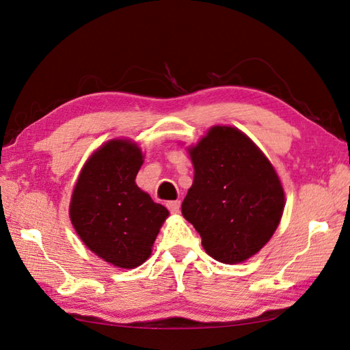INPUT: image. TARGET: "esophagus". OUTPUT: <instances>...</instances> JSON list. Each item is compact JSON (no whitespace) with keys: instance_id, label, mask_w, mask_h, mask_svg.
<instances>
[{"instance_id":"obj_1","label":"esophagus","mask_w":350,"mask_h":350,"mask_svg":"<svg viewBox=\"0 0 350 350\" xmlns=\"http://www.w3.org/2000/svg\"><path fill=\"white\" fill-rule=\"evenodd\" d=\"M166 206H167V210H169L170 213H178V211H180L181 202H180V201H169V202L166 204Z\"/></svg>"}]
</instances>
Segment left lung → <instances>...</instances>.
Listing matches in <instances>:
<instances>
[{"label":"left lung","mask_w":350,"mask_h":350,"mask_svg":"<svg viewBox=\"0 0 350 350\" xmlns=\"http://www.w3.org/2000/svg\"><path fill=\"white\" fill-rule=\"evenodd\" d=\"M193 184L181 211L213 258L235 265L265 246L282 217L285 196L272 163L237 128L216 125L189 148Z\"/></svg>","instance_id":"obj_1"}]
</instances>
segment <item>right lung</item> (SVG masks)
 Returning <instances> with one entry per match:
<instances>
[{"instance_id":"obj_1","label":"right lung","mask_w":350,"mask_h":350,"mask_svg":"<svg viewBox=\"0 0 350 350\" xmlns=\"http://www.w3.org/2000/svg\"><path fill=\"white\" fill-rule=\"evenodd\" d=\"M142 165L144 154L134 142H107L85 161L70 198L69 217L83 243L122 269L149 258L169 216L166 206L135 184Z\"/></svg>"}]
</instances>
